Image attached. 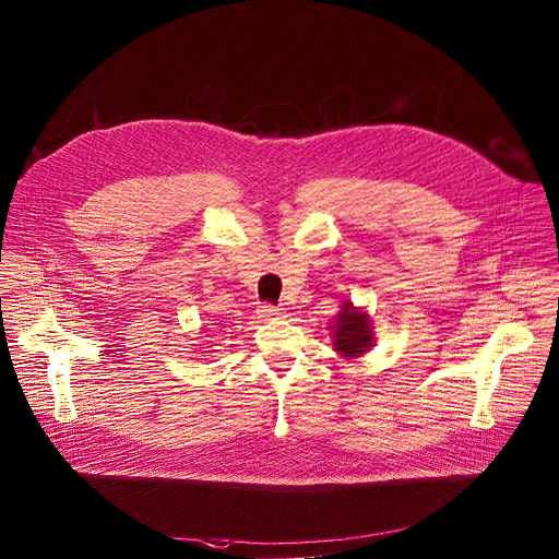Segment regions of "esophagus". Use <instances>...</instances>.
<instances>
[{"label":"esophagus","mask_w":559,"mask_h":559,"mask_svg":"<svg viewBox=\"0 0 559 559\" xmlns=\"http://www.w3.org/2000/svg\"><path fill=\"white\" fill-rule=\"evenodd\" d=\"M257 316H259L261 320H283V318H287L283 309H276V307H272V305H261V307L257 309Z\"/></svg>","instance_id":"esophagus-1"}]
</instances>
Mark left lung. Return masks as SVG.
<instances>
[{
    "label": "left lung",
    "instance_id": "1",
    "mask_svg": "<svg viewBox=\"0 0 559 559\" xmlns=\"http://www.w3.org/2000/svg\"><path fill=\"white\" fill-rule=\"evenodd\" d=\"M329 331H331L336 354L343 356L345 360L365 356L376 343L373 341V324H371L369 316L360 307H354V302H349V300L341 302V311L331 322Z\"/></svg>",
    "mask_w": 559,
    "mask_h": 559
}]
</instances>
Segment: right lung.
<instances>
[{
    "label": "right lung",
    "instance_id": "right-lung-1",
    "mask_svg": "<svg viewBox=\"0 0 559 559\" xmlns=\"http://www.w3.org/2000/svg\"><path fill=\"white\" fill-rule=\"evenodd\" d=\"M205 352H214V349H205Z\"/></svg>",
    "mask_w": 559,
    "mask_h": 559
}]
</instances>
